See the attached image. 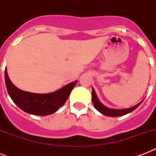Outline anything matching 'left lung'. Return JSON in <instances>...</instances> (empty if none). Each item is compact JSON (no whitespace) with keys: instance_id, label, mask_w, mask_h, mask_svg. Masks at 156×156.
Returning a JSON list of instances; mask_svg holds the SVG:
<instances>
[{"instance_id":"left-lung-1","label":"left lung","mask_w":156,"mask_h":156,"mask_svg":"<svg viewBox=\"0 0 156 156\" xmlns=\"http://www.w3.org/2000/svg\"><path fill=\"white\" fill-rule=\"evenodd\" d=\"M92 102L94 106L98 111L101 112L103 115H105V116H123V115H126L127 113H129L132 111H133L134 109H136L138 108L139 105L141 104L140 102L138 103L137 105L135 106L132 107V108H126V109H112L107 108L104 105H103L98 100L97 96H96V94L95 92V90L92 88Z\"/></svg>"}]
</instances>
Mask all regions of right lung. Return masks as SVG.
<instances>
[{"instance_id":"right-lung-1","label":"right lung","mask_w":156,"mask_h":156,"mask_svg":"<svg viewBox=\"0 0 156 156\" xmlns=\"http://www.w3.org/2000/svg\"><path fill=\"white\" fill-rule=\"evenodd\" d=\"M5 85L13 101L26 112L38 116H47L54 113L66 102L77 81L65 86L60 90L49 94H35L24 91L11 83L7 71H5Z\"/></svg>"}]
</instances>
